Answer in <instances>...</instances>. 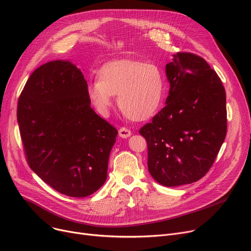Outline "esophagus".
Segmentation results:
<instances>
[{"mask_svg": "<svg viewBox=\"0 0 251 251\" xmlns=\"http://www.w3.org/2000/svg\"><path fill=\"white\" fill-rule=\"evenodd\" d=\"M131 135V131L126 127H122L119 129V136L122 138H128Z\"/></svg>", "mask_w": 251, "mask_h": 251, "instance_id": "34e87169", "label": "esophagus"}]
</instances>
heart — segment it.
<instances>
[{
    "mask_svg": "<svg viewBox=\"0 0 251 251\" xmlns=\"http://www.w3.org/2000/svg\"><path fill=\"white\" fill-rule=\"evenodd\" d=\"M98 80L88 83L86 92L100 114H107L117 97L120 111L130 120L146 121L160 108L164 94L161 69L137 60H115L97 71Z\"/></svg>",
    "mask_w": 251,
    "mask_h": 251,
    "instance_id": "b5f03b06",
    "label": "heart"
}]
</instances>
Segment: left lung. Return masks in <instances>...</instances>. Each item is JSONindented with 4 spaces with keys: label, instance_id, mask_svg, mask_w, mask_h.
Instances as JSON below:
<instances>
[{
    "label": "left lung",
    "instance_id": "left-lung-1",
    "mask_svg": "<svg viewBox=\"0 0 251 251\" xmlns=\"http://www.w3.org/2000/svg\"><path fill=\"white\" fill-rule=\"evenodd\" d=\"M166 105L140 128L151 177L167 187L190 184L213 166L227 133L226 92L215 70L191 52L166 65Z\"/></svg>",
    "mask_w": 251,
    "mask_h": 251
}]
</instances>
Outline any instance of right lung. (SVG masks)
Segmentation results:
<instances>
[{
  "label": "right lung",
  "mask_w": 251,
  "mask_h": 251,
  "mask_svg": "<svg viewBox=\"0 0 251 251\" xmlns=\"http://www.w3.org/2000/svg\"><path fill=\"white\" fill-rule=\"evenodd\" d=\"M87 82L69 61H50L28 78L17 121L29 167L48 185L85 197L107 180L117 129L90 107Z\"/></svg>",
  "instance_id": "1"
}]
</instances>
